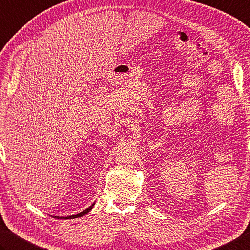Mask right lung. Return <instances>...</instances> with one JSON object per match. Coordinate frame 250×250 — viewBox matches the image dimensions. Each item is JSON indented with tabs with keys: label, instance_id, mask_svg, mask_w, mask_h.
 <instances>
[{
	"label": "right lung",
	"instance_id": "right-lung-1",
	"mask_svg": "<svg viewBox=\"0 0 250 250\" xmlns=\"http://www.w3.org/2000/svg\"><path fill=\"white\" fill-rule=\"evenodd\" d=\"M93 205H95V204H93ZM93 205H91L90 207H89V208H87L86 210L83 211V212H81V213H78V214H76V215H69V216H66V218H64V216H63L62 219H74V218H79V216H83V215H84V214H87V213L89 212V211H90V210L92 209Z\"/></svg>",
	"mask_w": 250,
	"mask_h": 250
}]
</instances>
